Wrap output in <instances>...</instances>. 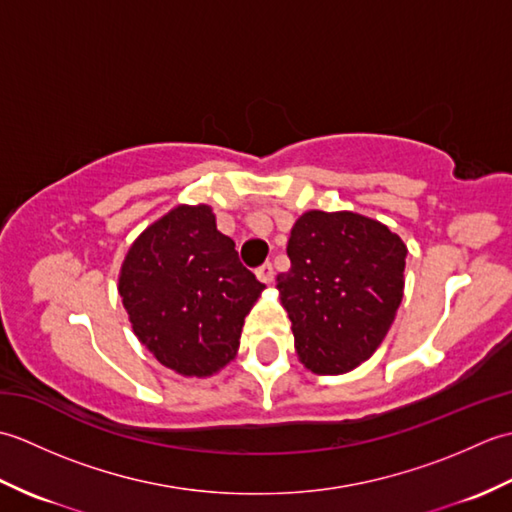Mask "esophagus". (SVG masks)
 <instances>
[{
    "label": "esophagus",
    "instance_id": "esophagus-1",
    "mask_svg": "<svg viewBox=\"0 0 512 512\" xmlns=\"http://www.w3.org/2000/svg\"><path fill=\"white\" fill-rule=\"evenodd\" d=\"M255 275L259 281H262V284H273V279H275L273 264H262L255 270Z\"/></svg>",
    "mask_w": 512,
    "mask_h": 512
}]
</instances>
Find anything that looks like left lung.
<instances>
[{
  "mask_svg": "<svg viewBox=\"0 0 512 512\" xmlns=\"http://www.w3.org/2000/svg\"><path fill=\"white\" fill-rule=\"evenodd\" d=\"M290 270L277 277L303 367L339 376L372 356L405 295L407 246L372 217L306 211L288 239Z\"/></svg>",
  "mask_w": 512,
  "mask_h": 512,
  "instance_id": "8db88e82",
  "label": "left lung"
}]
</instances>
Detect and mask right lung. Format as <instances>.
I'll list each match as a JSON object with an SVG mask.
<instances>
[{"mask_svg": "<svg viewBox=\"0 0 512 512\" xmlns=\"http://www.w3.org/2000/svg\"><path fill=\"white\" fill-rule=\"evenodd\" d=\"M264 284L239 264L209 204H178L140 233L118 273L129 323L151 356L206 378L233 361Z\"/></svg>", "mask_w": 512, "mask_h": 512, "instance_id": "1", "label": "right lung"}]
</instances>
